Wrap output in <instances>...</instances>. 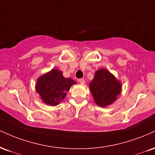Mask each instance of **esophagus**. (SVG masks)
<instances>
[{"mask_svg": "<svg viewBox=\"0 0 155 155\" xmlns=\"http://www.w3.org/2000/svg\"><path fill=\"white\" fill-rule=\"evenodd\" d=\"M79 81L81 84H84L85 83V80L84 79H79Z\"/></svg>", "mask_w": 155, "mask_h": 155, "instance_id": "34e87169", "label": "esophagus"}]
</instances>
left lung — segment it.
Returning <instances> with one entry per match:
<instances>
[{"mask_svg": "<svg viewBox=\"0 0 155 155\" xmlns=\"http://www.w3.org/2000/svg\"><path fill=\"white\" fill-rule=\"evenodd\" d=\"M89 89L97 105L103 107L116 100L120 93L121 84L107 70L100 69L89 84Z\"/></svg>", "mask_w": 155, "mask_h": 155, "instance_id": "1", "label": "left lung"}]
</instances>
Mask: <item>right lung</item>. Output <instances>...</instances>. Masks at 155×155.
Returning a JSON list of instances; mask_svg holds the SVG:
<instances>
[{
  "mask_svg": "<svg viewBox=\"0 0 155 155\" xmlns=\"http://www.w3.org/2000/svg\"><path fill=\"white\" fill-rule=\"evenodd\" d=\"M75 84L71 78L63 77L61 71L53 69L39 78L36 91L45 103L55 106L65 98L70 87Z\"/></svg>",
  "mask_w": 155,
  "mask_h": 155,
  "instance_id": "right-lung-1",
  "label": "right lung"
}]
</instances>
